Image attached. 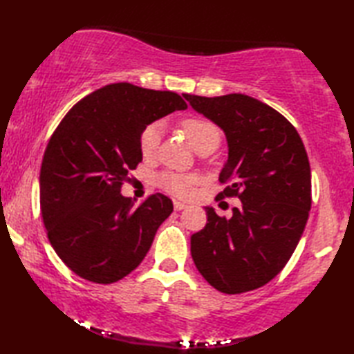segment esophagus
Segmentation results:
<instances>
[{"label": "esophagus", "mask_w": 354, "mask_h": 354, "mask_svg": "<svg viewBox=\"0 0 354 354\" xmlns=\"http://www.w3.org/2000/svg\"><path fill=\"white\" fill-rule=\"evenodd\" d=\"M185 207H187V205L182 203V201H174V209H176V211H183Z\"/></svg>", "instance_id": "1"}]
</instances>
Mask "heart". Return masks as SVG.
I'll use <instances>...</instances> for the list:
<instances>
[{"instance_id":"b5f03b06","label":"heart","mask_w":354,"mask_h":354,"mask_svg":"<svg viewBox=\"0 0 354 354\" xmlns=\"http://www.w3.org/2000/svg\"><path fill=\"white\" fill-rule=\"evenodd\" d=\"M182 128L186 139L189 140L192 148L196 151L207 145H220L221 131L212 120H207L203 118H189L182 122ZM160 139L162 127L158 122H154V124H149L143 128L139 139L142 156L145 158L153 157L157 153L158 145H160ZM194 182H196L194 177L176 174V172H165V174L158 177V183H160L163 189L176 197L189 196Z\"/></svg>"}]
</instances>
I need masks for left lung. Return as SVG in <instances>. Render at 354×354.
Returning <instances> with one entry per match:
<instances>
[{
    "label": "left lung",
    "mask_w": 354,
    "mask_h": 354,
    "mask_svg": "<svg viewBox=\"0 0 354 354\" xmlns=\"http://www.w3.org/2000/svg\"><path fill=\"white\" fill-rule=\"evenodd\" d=\"M183 96L226 134L229 157L220 182L227 186L217 198L241 200L230 218L206 207V226L191 236L192 259L218 292L255 290L283 270L304 232L312 206L304 143L283 114L258 99Z\"/></svg>",
    "instance_id": "8db88e82"
}]
</instances>
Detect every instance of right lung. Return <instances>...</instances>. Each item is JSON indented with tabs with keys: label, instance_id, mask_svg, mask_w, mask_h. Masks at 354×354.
Masks as SVG:
<instances>
[{
	"label": "right lung",
	"instance_id": "obj_1",
	"mask_svg": "<svg viewBox=\"0 0 354 354\" xmlns=\"http://www.w3.org/2000/svg\"><path fill=\"white\" fill-rule=\"evenodd\" d=\"M186 108L177 93L110 84L79 100L55 129L41 165V214L50 244L77 277L116 283L148 254L172 201L157 192L136 207L120 187L142 162L143 128Z\"/></svg>",
	"mask_w": 354,
	"mask_h": 354
}]
</instances>
